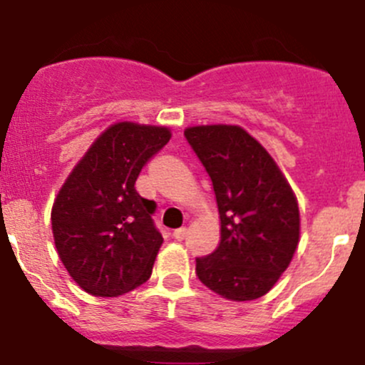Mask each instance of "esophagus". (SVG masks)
Instances as JSON below:
<instances>
[{
  "instance_id": "esophagus-1",
  "label": "esophagus",
  "mask_w": 365,
  "mask_h": 365,
  "mask_svg": "<svg viewBox=\"0 0 365 365\" xmlns=\"http://www.w3.org/2000/svg\"><path fill=\"white\" fill-rule=\"evenodd\" d=\"M186 234H187L186 228H178V230H174L172 237H174L175 240H184V239H186Z\"/></svg>"
}]
</instances>
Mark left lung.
<instances>
[{"label":"left lung","instance_id":"left-lung-1","mask_svg":"<svg viewBox=\"0 0 365 365\" xmlns=\"http://www.w3.org/2000/svg\"><path fill=\"white\" fill-rule=\"evenodd\" d=\"M212 181L221 240L197 258L198 279L230 300L265 295L290 265L299 244V205L269 153L239 126L184 131Z\"/></svg>","mask_w":365,"mask_h":365}]
</instances>
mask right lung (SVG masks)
<instances>
[{"instance_id":"add662e5","label":"right lung","mask_w":365,"mask_h":365,"mask_svg":"<svg viewBox=\"0 0 365 365\" xmlns=\"http://www.w3.org/2000/svg\"><path fill=\"white\" fill-rule=\"evenodd\" d=\"M170 140L163 126L118 123L105 130L63 184L52 207V234L75 283L95 297H118L151 277L163 237L156 202L135 181Z\"/></svg>"}]
</instances>
